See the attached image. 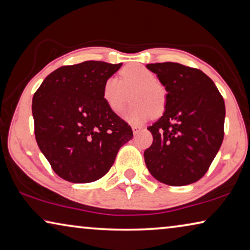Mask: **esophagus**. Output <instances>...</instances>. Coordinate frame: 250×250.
<instances>
[{"instance_id": "1", "label": "esophagus", "mask_w": 250, "mask_h": 250, "mask_svg": "<svg viewBox=\"0 0 250 250\" xmlns=\"http://www.w3.org/2000/svg\"><path fill=\"white\" fill-rule=\"evenodd\" d=\"M131 128H132V131H133V133H135V135L141 130V126H138V125H132Z\"/></svg>"}]
</instances>
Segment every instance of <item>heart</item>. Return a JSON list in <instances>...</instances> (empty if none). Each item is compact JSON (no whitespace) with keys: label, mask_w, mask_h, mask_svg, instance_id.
Returning <instances> with one entry per match:
<instances>
[{"label":"heart","mask_w":250,"mask_h":250,"mask_svg":"<svg viewBox=\"0 0 250 250\" xmlns=\"http://www.w3.org/2000/svg\"><path fill=\"white\" fill-rule=\"evenodd\" d=\"M135 91L131 102L122 114L131 125H141L152 115L161 114L166 105V91L157 82L151 70L139 64L125 66L121 69L120 77L111 76L103 85V100L114 113L120 112L128 100V92Z\"/></svg>","instance_id":"heart-1"}]
</instances>
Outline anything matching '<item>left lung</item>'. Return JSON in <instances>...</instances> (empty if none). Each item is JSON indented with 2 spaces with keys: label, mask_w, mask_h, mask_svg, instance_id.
Returning <instances> with one entry per match:
<instances>
[{
  "label": "left lung",
  "mask_w": 250,
  "mask_h": 250,
  "mask_svg": "<svg viewBox=\"0 0 250 250\" xmlns=\"http://www.w3.org/2000/svg\"><path fill=\"white\" fill-rule=\"evenodd\" d=\"M165 86V112L148 126L151 146L145 163L156 180L172 186L199 181L223 140L226 106L213 81L202 70L178 62L148 64Z\"/></svg>",
  "instance_id": "left-lung-1"
}]
</instances>
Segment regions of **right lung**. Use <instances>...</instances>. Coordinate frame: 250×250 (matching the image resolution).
<instances>
[{
  "label": "right lung",
  "mask_w": 250,
  "mask_h": 250,
  "mask_svg": "<svg viewBox=\"0 0 250 250\" xmlns=\"http://www.w3.org/2000/svg\"><path fill=\"white\" fill-rule=\"evenodd\" d=\"M122 64L87 61L49 74L32 99L37 144L54 172L72 183L104 176L133 133L103 100Z\"/></svg>",
  "instance_id": "right-lung-1"
}]
</instances>
